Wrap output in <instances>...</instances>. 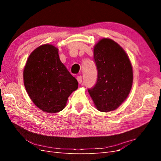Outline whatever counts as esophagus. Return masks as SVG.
I'll return each mask as SVG.
<instances>
[{"instance_id":"obj_1","label":"esophagus","mask_w":161,"mask_h":161,"mask_svg":"<svg viewBox=\"0 0 161 161\" xmlns=\"http://www.w3.org/2000/svg\"><path fill=\"white\" fill-rule=\"evenodd\" d=\"M76 79H77L78 82H79V84H81L82 82V76H77Z\"/></svg>"}]
</instances>
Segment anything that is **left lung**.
Wrapping results in <instances>:
<instances>
[{
	"instance_id": "obj_1",
	"label": "left lung",
	"mask_w": 161,
	"mask_h": 161,
	"mask_svg": "<svg viewBox=\"0 0 161 161\" xmlns=\"http://www.w3.org/2000/svg\"><path fill=\"white\" fill-rule=\"evenodd\" d=\"M97 70L95 85L88 89L97 109H116L128 96L133 82L132 67L125 51L110 39L104 38L94 47Z\"/></svg>"
}]
</instances>
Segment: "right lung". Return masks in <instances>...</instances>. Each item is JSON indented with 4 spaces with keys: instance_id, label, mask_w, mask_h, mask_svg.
I'll return each mask as SVG.
<instances>
[{
    "instance_id": "obj_1",
    "label": "right lung",
    "mask_w": 161,
    "mask_h": 161,
    "mask_svg": "<svg viewBox=\"0 0 161 161\" xmlns=\"http://www.w3.org/2000/svg\"><path fill=\"white\" fill-rule=\"evenodd\" d=\"M26 91L39 108L57 113L64 108L78 81L61 62L56 47L42 45L29 56L23 71Z\"/></svg>"
}]
</instances>
